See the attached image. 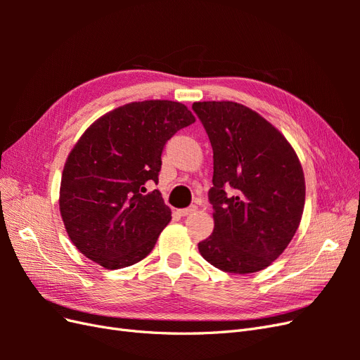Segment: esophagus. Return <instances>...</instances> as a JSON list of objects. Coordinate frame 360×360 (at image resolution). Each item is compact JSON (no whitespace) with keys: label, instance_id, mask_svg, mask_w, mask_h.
Here are the masks:
<instances>
[{"label":"esophagus","instance_id":"obj_1","mask_svg":"<svg viewBox=\"0 0 360 360\" xmlns=\"http://www.w3.org/2000/svg\"><path fill=\"white\" fill-rule=\"evenodd\" d=\"M197 209H198V207L195 205V204H192V205L186 207V209H181V210H179V213H180L181 216H188V214H191V213H193V212H197Z\"/></svg>","mask_w":360,"mask_h":360}]
</instances>
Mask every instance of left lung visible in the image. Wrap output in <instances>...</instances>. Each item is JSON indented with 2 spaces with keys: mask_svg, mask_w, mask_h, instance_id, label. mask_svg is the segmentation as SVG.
<instances>
[{
  "mask_svg": "<svg viewBox=\"0 0 360 360\" xmlns=\"http://www.w3.org/2000/svg\"><path fill=\"white\" fill-rule=\"evenodd\" d=\"M213 148L214 228L198 243L216 269L254 274L270 266L296 234L304 207V176L285 136L236 102H195Z\"/></svg>",
  "mask_w": 360,
  "mask_h": 360,
  "instance_id": "left-lung-1",
  "label": "left lung"
}]
</instances>
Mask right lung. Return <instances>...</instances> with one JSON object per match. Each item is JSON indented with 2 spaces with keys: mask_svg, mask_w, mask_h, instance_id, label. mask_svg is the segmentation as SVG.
<instances>
[{
  "mask_svg": "<svg viewBox=\"0 0 360 360\" xmlns=\"http://www.w3.org/2000/svg\"><path fill=\"white\" fill-rule=\"evenodd\" d=\"M195 122L171 101L132 102L102 115L72 148L63 169L60 212L72 243L105 269L144 259L171 221L158 189L167 141Z\"/></svg>",
  "mask_w": 360,
  "mask_h": 360,
  "instance_id": "add662e5",
  "label": "right lung"
}]
</instances>
